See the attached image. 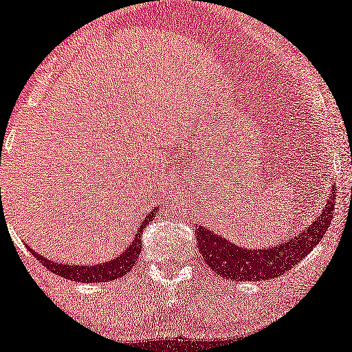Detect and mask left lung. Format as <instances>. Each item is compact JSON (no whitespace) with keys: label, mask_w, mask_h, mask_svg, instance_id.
<instances>
[{"label":"left lung","mask_w":352,"mask_h":352,"mask_svg":"<svg viewBox=\"0 0 352 352\" xmlns=\"http://www.w3.org/2000/svg\"><path fill=\"white\" fill-rule=\"evenodd\" d=\"M336 187L329 202L312 226L294 239L280 242L270 249H244L219 237L202 226H195L199 252L207 265L219 276L230 280H269L296 267L319 244L334 215Z\"/></svg>","instance_id":"1"}]
</instances>
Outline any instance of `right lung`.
<instances>
[{"label": "right lung", "mask_w": 352, "mask_h": 352, "mask_svg": "<svg viewBox=\"0 0 352 352\" xmlns=\"http://www.w3.org/2000/svg\"><path fill=\"white\" fill-rule=\"evenodd\" d=\"M157 215V208L152 210L150 214L145 215V219L142 220L140 227H138L137 235H135V241L125 249V252L120 254V257L113 258V261L105 262V264H96V265H67L61 264V262H53L48 257L40 256V254L33 252L30 249V252L33 254L41 264L45 265L50 272L56 274V276L65 277V279L75 280V283H110V280L123 277L125 274H129L137 262L138 256L142 252V232L146 226H148L150 220Z\"/></svg>", "instance_id": "right-lung-1"}]
</instances>
